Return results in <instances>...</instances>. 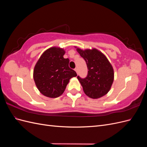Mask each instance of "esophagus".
Listing matches in <instances>:
<instances>
[{
	"label": "esophagus",
	"mask_w": 147,
	"mask_h": 147,
	"mask_svg": "<svg viewBox=\"0 0 147 147\" xmlns=\"http://www.w3.org/2000/svg\"><path fill=\"white\" fill-rule=\"evenodd\" d=\"M75 72H77V74H78V69H77V68H75Z\"/></svg>",
	"instance_id": "1"
}]
</instances>
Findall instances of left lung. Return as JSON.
I'll list each match as a JSON object with an SVG mask.
<instances>
[{"mask_svg": "<svg viewBox=\"0 0 147 147\" xmlns=\"http://www.w3.org/2000/svg\"><path fill=\"white\" fill-rule=\"evenodd\" d=\"M85 61L88 69L86 78H77L86 95L92 99H98L110 91L114 79L112 65L106 56L97 49L82 50L77 48Z\"/></svg>", "mask_w": 147, "mask_h": 147, "instance_id": "8db88e82", "label": "left lung"}]
</instances>
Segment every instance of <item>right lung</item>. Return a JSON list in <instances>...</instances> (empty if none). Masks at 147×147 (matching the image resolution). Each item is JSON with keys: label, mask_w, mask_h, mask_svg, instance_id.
<instances>
[{"label": "right lung", "mask_w": 147, "mask_h": 147, "mask_svg": "<svg viewBox=\"0 0 147 147\" xmlns=\"http://www.w3.org/2000/svg\"><path fill=\"white\" fill-rule=\"evenodd\" d=\"M64 49L51 47L44 52L34 70V80L39 91L51 98L60 96L77 74L69 67V59L64 58Z\"/></svg>", "instance_id": "right-lung-1"}]
</instances>
